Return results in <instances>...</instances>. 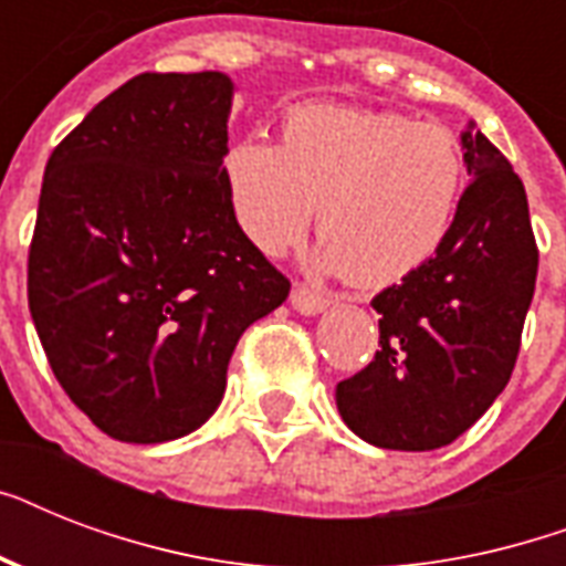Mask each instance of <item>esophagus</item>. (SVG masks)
<instances>
[{"mask_svg": "<svg viewBox=\"0 0 566 566\" xmlns=\"http://www.w3.org/2000/svg\"><path fill=\"white\" fill-rule=\"evenodd\" d=\"M291 305L300 311V314H319V311H326L328 305H332V296H326V293L319 291H311L305 284H296L291 291Z\"/></svg>", "mask_w": 566, "mask_h": 566, "instance_id": "esophagus-1", "label": "esophagus"}]
</instances>
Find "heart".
<instances>
[{
  "instance_id": "obj_1",
  "label": "heart",
  "mask_w": 566,
  "mask_h": 566,
  "mask_svg": "<svg viewBox=\"0 0 566 566\" xmlns=\"http://www.w3.org/2000/svg\"><path fill=\"white\" fill-rule=\"evenodd\" d=\"M240 229L282 252L308 229L314 205L323 264L355 284L420 270L455 222L467 167L452 132L396 111L296 105L282 140L240 137L222 155Z\"/></svg>"
}]
</instances>
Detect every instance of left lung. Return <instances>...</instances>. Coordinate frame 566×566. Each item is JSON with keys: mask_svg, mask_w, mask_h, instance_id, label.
Masks as SVG:
<instances>
[{"mask_svg": "<svg viewBox=\"0 0 566 566\" xmlns=\"http://www.w3.org/2000/svg\"><path fill=\"white\" fill-rule=\"evenodd\" d=\"M461 144L473 181L443 247L373 300L381 349L337 385V411L373 447H447L491 408L517 364L537 279L526 188L482 132H464Z\"/></svg>", "mask_w": 566, "mask_h": 566, "instance_id": "left-lung-1", "label": "left lung"}]
</instances>
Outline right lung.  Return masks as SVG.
I'll list each match as a JSON object with an SVG mask.
<instances>
[{
    "mask_svg": "<svg viewBox=\"0 0 566 566\" xmlns=\"http://www.w3.org/2000/svg\"><path fill=\"white\" fill-rule=\"evenodd\" d=\"M231 91L211 70L140 73L49 155L29 311L57 385L114 440L199 429L240 335L291 293L231 208Z\"/></svg>",
    "mask_w": 566,
    "mask_h": 566,
    "instance_id": "right-lung-1",
    "label": "right lung"
}]
</instances>
